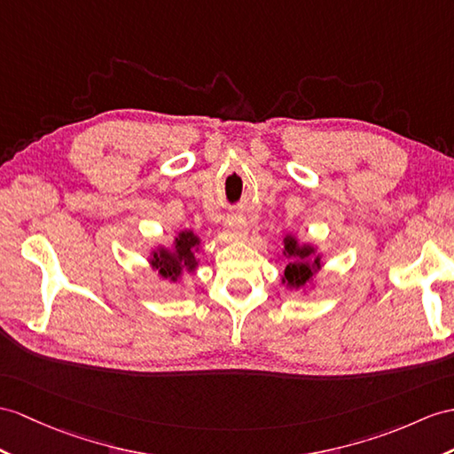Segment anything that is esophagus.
Returning a JSON list of instances; mask_svg holds the SVG:
<instances>
[{
  "instance_id": "esophagus-1",
  "label": "esophagus",
  "mask_w": 454,
  "mask_h": 454,
  "mask_svg": "<svg viewBox=\"0 0 454 454\" xmlns=\"http://www.w3.org/2000/svg\"><path fill=\"white\" fill-rule=\"evenodd\" d=\"M227 231H229V235L235 237V239H242V237H245L247 231H248V221H247V217L240 215V214L229 215V217H227Z\"/></svg>"
}]
</instances>
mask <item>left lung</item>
I'll use <instances>...</instances> for the list:
<instances>
[{
    "mask_svg": "<svg viewBox=\"0 0 454 454\" xmlns=\"http://www.w3.org/2000/svg\"><path fill=\"white\" fill-rule=\"evenodd\" d=\"M283 245V256L289 258L283 273V283L289 289H304L314 279V273L322 268V256H316V248L312 245H301L293 235H286Z\"/></svg>",
    "mask_w": 454,
    "mask_h": 454,
    "instance_id": "obj_1",
    "label": "left lung"
}]
</instances>
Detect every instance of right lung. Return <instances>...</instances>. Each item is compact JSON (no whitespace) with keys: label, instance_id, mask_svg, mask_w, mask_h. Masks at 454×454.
Segmentation results:
<instances>
[{"label":"right lung","instance_id":"obj_1","mask_svg":"<svg viewBox=\"0 0 454 454\" xmlns=\"http://www.w3.org/2000/svg\"><path fill=\"white\" fill-rule=\"evenodd\" d=\"M198 247H200V237H196L192 231H181V233L175 237L171 248L160 247L156 250H152L150 265L163 279L175 283L179 281L184 271L192 273L198 268Z\"/></svg>","mask_w":454,"mask_h":454}]
</instances>
